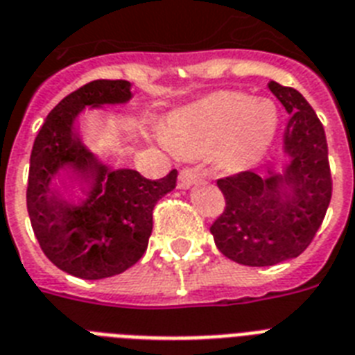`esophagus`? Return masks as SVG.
<instances>
[{
    "label": "esophagus",
    "instance_id": "34e87169",
    "mask_svg": "<svg viewBox=\"0 0 355 355\" xmlns=\"http://www.w3.org/2000/svg\"><path fill=\"white\" fill-rule=\"evenodd\" d=\"M197 180H199V173H197V169H189V167H186V169H182V171L178 173V188L180 189L191 188Z\"/></svg>",
    "mask_w": 355,
    "mask_h": 355
}]
</instances>
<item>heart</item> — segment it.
<instances>
[{
  "instance_id": "b5f03b06",
  "label": "heart",
  "mask_w": 355,
  "mask_h": 355,
  "mask_svg": "<svg viewBox=\"0 0 355 355\" xmlns=\"http://www.w3.org/2000/svg\"><path fill=\"white\" fill-rule=\"evenodd\" d=\"M278 128V110L267 99L225 92L178 110L156 138L189 156L217 155L232 166L252 164L269 149Z\"/></svg>"
}]
</instances>
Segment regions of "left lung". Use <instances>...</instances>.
Returning <instances> with one entry per match:
<instances>
[{
	"label": "left lung",
	"mask_w": 355,
	"mask_h": 355,
	"mask_svg": "<svg viewBox=\"0 0 355 355\" xmlns=\"http://www.w3.org/2000/svg\"><path fill=\"white\" fill-rule=\"evenodd\" d=\"M269 90L289 114L284 132V167L267 177L245 171L217 180L227 199L211 225L217 248L248 267H269L308 248L331 199L324 128L300 92L275 80Z\"/></svg>",
	"instance_id": "left-lung-1"
}]
</instances>
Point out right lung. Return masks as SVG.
Masks as SVG:
<instances>
[{
	"mask_svg": "<svg viewBox=\"0 0 355 355\" xmlns=\"http://www.w3.org/2000/svg\"><path fill=\"white\" fill-rule=\"evenodd\" d=\"M128 80H92L53 108L31 150L27 211L51 263L83 280H101L132 267L153 232V208L177 186L173 169L147 180L118 167L80 141L85 110L125 105Z\"/></svg>",
	"mask_w": 355,
	"mask_h": 355,
	"instance_id": "right-lung-1",
	"label": "right lung"
}]
</instances>
